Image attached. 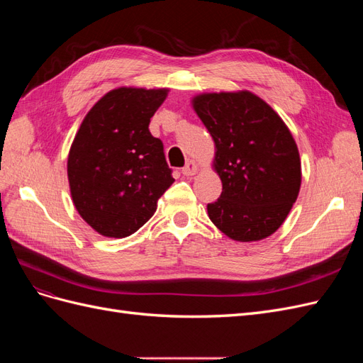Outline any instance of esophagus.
<instances>
[{
	"label": "esophagus",
	"mask_w": 363,
	"mask_h": 363,
	"mask_svg": "<svg viewBox=\"0 0 363 363\" xmlns=\"http://www.w3.org/2000/svg\"><path fill=\"white\" fill-rule=\"evenodd\" d=\"M199 172V164H196L194 160H188V163L184 164V168L182 169V174L186 175V177H192Z\"/></svg>",
	"instance_id": "obj_1"
}]
</instances>
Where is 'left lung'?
<instances>
[{"label":"left lung","mask_w":363,"mask_h":363,"mask_svg":"<svg viewBox=\"0 0 363 363\" xmlns=\"http://www.w3.org/2000/svg\"><path fill=\"white\" fill-rule=\"evenodd\" d=\"M191 103L213 139L212 168L223 183L221 196L207 204L211 221L238 242L276 233L301 186L300 152L291 130L250 91L204 92Z\"/></svg>","instance_id":"1"}]
</instances>
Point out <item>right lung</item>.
<instances>
[{"label": "right lung", "mask_w": 363, "mask_h": 363, "mask_svg": "<svg viewBox=\"0 0 363 363\" xmlns=\"http://www.w3.org/2000/svg\"><path fill=\"white\" fill-rule=\"evenodd\" d=\"M169 89L121 86L103 95L84 119L68 155V182L77 212L96 233L127 238L155 215L174 183L151 116Z\"/></svg>", "instance_id": "1"}]
</instances>
